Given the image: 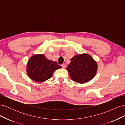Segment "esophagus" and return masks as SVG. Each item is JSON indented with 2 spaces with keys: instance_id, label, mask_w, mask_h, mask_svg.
<instances>
[{
  "instance_id": "esophagus-1",
  "label": "esophagus",
  "mask_w": 125,
  "mask_h": 125,
  "mask_svg": "<svg viewBox=\"0 0 125 125\" xmlns=\"http://www.w3.org/2000/svg\"><path fill=\"white\" fill-rule=\"evenodd\" d=\"M66 63H63L62 64V67L63 68H65L66 67Z\"/></svg>"
}]
</instances>
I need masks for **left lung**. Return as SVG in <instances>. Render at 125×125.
<instances>
[{
	"mask_svg": "<svg viewBox=\"0 0 125 125\" xmlns=\"http://www.w3.org/2000/svg\"><path fill=\"white\" fill-rule=\"evenodd\" d=\"M67 67L70 78L79 83H84L95 76L97 70L95 60L87 54L74 56Z\"/></svg>",
	"mask_w": 125,
	"mask_h": 125,
	"instance_id": "8db88e82",
	"label": "left lung"
}]
</instances>
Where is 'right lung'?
I'll return each mask as SVG.
<instances>
[{
    "label": "right lung",
    "instance_id": "add662e5",
    "mask_svg": "<svg viewBox=\"0 0 125 125\" xmlns=\"http://www.w3.org/2000/svg\"><path fill=\"white\" fill-rule=\"evenodd\" d=\"M61 68L56 62L48 60L44 55L35 54L28 60L26 72L32 80L43 82L50 79L55 70Z\"/></svg>",
    "mask_w": 125,
    "mask_h": 125
}]
</instances>
